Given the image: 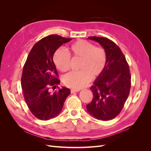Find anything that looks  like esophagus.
<instances>
[{
	"mask_svg": "<svg viewBox=\"0 0 151 151\" xmlns=\"http://www.w3.org/2000/svg\"><path fill=\"white\" fill-rule=\"evenodd\" d=\"M80 90H79V89H71L70 90V92L72 93H77V92H79Z\"/></svg>",
	"mask_w": 151,
	"mask_h": 151,
	"instance_id": "obj_1",
	"label": "esophagus"
}]
</instances>
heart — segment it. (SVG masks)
Here are the masks:
<instances>
[{
  "label": "heart",
  "mask_w": 151,
  "mask_h": 151,
  "mask_svg": "<svg viewBox=\"0 0 151 151\" xmlns=\"http://www.w3.org/2000/svg\"><path fill=\"white\" fill-rule=\"evenodd\" d=\"M68 53L59 48L54 54L53 60L58 70L62 72L69 68L70 56L81 57L79 71L68 73L63 77V83L69 88L79 89L84 88L92 79L93 76L96 77L104 70L107 62L105 50L101 47H95L88 41L79 40L72 43L67 48Z\"/></svg>",
  "instance_id": "obj_1"
}]
</instances>
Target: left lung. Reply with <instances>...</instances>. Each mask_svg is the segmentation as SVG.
<instances>
[{
    "label": "left lung",
    "mask_w": 151,
    "mask_h": 151,
    "mask_svg": "<svg viewBox=\"0 0 151 151\" xmlns=\"http://www.w3.org/2000/svg\"><path fill=\"white\" fill-rule=\"evenodd\" d=\"M89 40L101 45L107 55L104 70L91 87L93 98L86 105L87 110L95 118L112 120L122 111L129 97L131 75L124 55L118 46L106 38L90 36Z\"/></svg>",
    "instance_id": "1"
}]
</instances>
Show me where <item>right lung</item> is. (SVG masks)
Masks as SVG:
<instances>
[{
  "label": "right lung",
  "instance_id": "1",
  "mask_svg": "<svg viewBox=\"0 0 151 151\" xmlns=\"http://www.w3.org/2000/svg\"><path fill=\"white\" fill-rule=\"evenodd\" d=\"M71 40L56 35L46 36L34 45L24 63L21 77L24 98L32 114L40 120L57 116L70 94V89L63 86L53 93L49 90L55 89L60 83L53 55L63 43Z\"/></svg>",
  "mask_w": 151,
  "mask_h": 151
}]
</instances>
